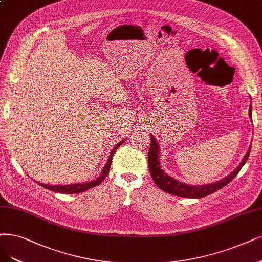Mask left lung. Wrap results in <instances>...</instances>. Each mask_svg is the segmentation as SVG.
Wrapping results in <instances>:
<instances>
[{"label":"left lung","instance_id":"left-lung-1","mask_svg":"<svg viewBox=\"0 0 262 262\" xmlns=\"http://www.w3.org/2000/svg\"><path fill=\"white\" fill-rule=\"evenodd\" d=\"M249 116L251 119V105L249 106ZM150 137H151V144H150V149L148 153V164H149V169H150V173L153 181L156 182V185L161 190L169 193V194L182 196V198H189V199L204 198L227 186L229 182H231L234 179V177L239 172L241 168L244 166V164L248 160L249 152H250V148H249V150L245 154L244 159L242 160L239 165L224 179H221L217 182L208 183V185L190 186V185H187V183H183L171 178L161 168L160 161H159L160 148H159L158 141L156 138H154L153 135H150Z\"/></svg>","mask_w":262,"mask_h":262}]
</instances>
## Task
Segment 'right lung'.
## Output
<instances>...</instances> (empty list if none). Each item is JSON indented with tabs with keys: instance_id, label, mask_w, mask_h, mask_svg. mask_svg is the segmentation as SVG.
Here are the masks:
<instances>
[{
	"instance_id": "1",
	"label": "right lung",
	"mask_w": 262,
	"mask_h": 262,
	"mask_svg": "<svg viewBox=\"0 0 262 262\" xmlns=\"http://www.w3.org/2000/svg\"><path fill=\"white\" fill-rule=\"evenodd\" d=\"M126 139L120 141L116 146L112 149L110 156H109V159H108V162L105 163L104 167L102 168L101 172H100V176L93 180V181H89V182H81V183H73V185H64V186H51V185H45V183H41V182H37V185L42 186L43 188L47 189V190H51V191H54V192H60V193H66V194H75V193H81V192H85L87 190H90L96 186L100 185V183L104 180V178L106 177V175L109 173V170H110V166H111V162H112V158H113V154L115 153L116 149H118L121 144L125 141Z\"/></svg>"
}]
</instances>
